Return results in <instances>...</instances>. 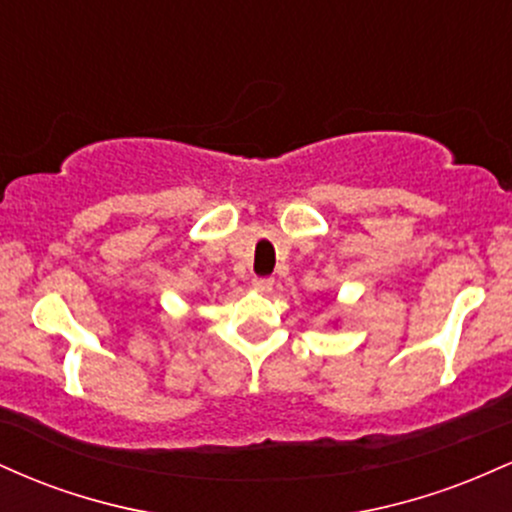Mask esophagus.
Returning a JSON list of instances; mask_svg holds the SVG:
<instances>
[{"label":"esophagus","instance_id":"esophagus-1","mask_svg":"<svg viewBox=\"0 0 512 512\" xmlns=\"http://www.w3.org/2000/svg\"><path fill=\"white\" fill-rule=\"evenodd\" d=\"M252 286H255V291L267 293V291H272L274 279L272 276H255V279H252Z\"/></svg>","mask_w":512,"mask_h":512}]
</instances>
